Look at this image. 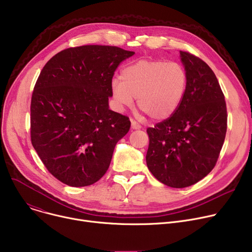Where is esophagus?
Wrapping results in <instances>:
<instances>
[{"label": "esophagus", "instance_id": "esophagus-1", "mask_svg": "<svg viewBox=\"0 0 252 252\" xmlns=\"http://www.w3.org/2000/svg\"><path fill=\"white\" fill-rule=\"evenodd\" d=\"M130 122H131V128H133V129H140V128L142 127V126H141V125H140V124H138L136 121L131 120Z\"/></svg>", "mask_w": 252, "mask_h": 252}]
</instances>
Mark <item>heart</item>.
<instances>
[{
  "instance_id": "obj_1",
  "label": "heart",
  "mask_w": 252,
  "mask_h": 252,
  "mask_svg": "<svg viewBox=\"0 0 252 252\" xmlns=\"http://www.w3.org/2000/svg\"><path fill=\"white\" fill-rule=\"evenodd\" d=\"M188 86L186 69L177 63L141 60L122 71L111 83L113 98L121 107L139 108L153 120H165L179 107Z\"/></svg>"
}]
</instances>
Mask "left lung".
Listing matches in <instances>:
<instances>
[{
  "label": "left lung",
  "mask_w": 252,
  "mask_h": 252,
  "mask_svg": "<svg viewBox=\"0 0 252 252\" xmlns=\"http://www.w3.org/2000/svg\"><path fill=\"white\" fill-rule=\"evenodd\" d=\"M188 86L177 110L148 127L149 170L167 187L183 189L206 177L215 167L227 131L225 96L210 66L180 52Z\"/></svg>",
  "instance_id": "1"
}]
</instances>
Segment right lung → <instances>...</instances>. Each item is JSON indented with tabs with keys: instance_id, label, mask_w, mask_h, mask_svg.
<instances>
[{
	"instance_id": "1",
	"label": "right lung",
	"mask_w": 252,
	"mask_h": 252,
	"mask_svg": "<svg viewBox=\"0 0 252 252\" xmlns=\"http://www.w3.org/2000/svg\"><path fill=\"white\" fill-rule=\"evenodd\" d=\"M135 55L117 46L62 50L41 70L30 105V138L48 172L66 186L88 187L107 171L129 127L108 107L120 63Z\"/></svg>"
}]
</instances>
